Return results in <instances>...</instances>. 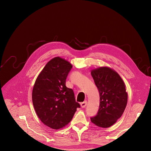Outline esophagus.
Returning <instances> with one entry per match:
<instances>
[{
    "instance_id": "1",
    "label": "esophagus",
    "mask_w": 151,
    "mask_h": 151,
    "mask_svg": "<svg viewBox=\"0 0 151 151\" xmlns=\"http://www.w3.org/2000/svg\"><path fill=\"white\" fill-rule=\"evenodd\" d=\"M86 105H87V101L86 100V101H83V102L81 103V106L82 108H85L86 106Z\"/></svg>"
}]
</instances>
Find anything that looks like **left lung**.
Here are the masks:
<instances>
[{
  "instance_id": "8db88e82",
  "label": "left lung",
  "mask_w": 151,
  "mask_h": 151,
  "mask_svg": "<svg viewBox=\"0 0 151 151\" xmlns=\"http://www.w3.org/2000/svg\"><path fill=\"white\" fill-rule=\"evenodd\" d=\"M91 75L100 93L97 114L91 122L101 128H108L119 119L127 104L125 84L116 71L108 67H100L91 70Z\"/></svg>"
}]
</instances>
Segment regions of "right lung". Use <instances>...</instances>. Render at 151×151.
Masks as SVG:
<instances>
[{
    "label": "right lung",
    "mask_w": 151,
    "mask_h": 151,
    "mask_svg": "<svg viewBox=\"0 0 151 151\" xmlns=\"http://www.w3.org/2000/svg\"><path fill=\"white\" fill-rule=\"evenodd\" d=\"M72 65L55 57L47 62L37 76L32 93L35 112L40 121L51 129L65 127L80 105L76 102L73 91L65 86Z\"/></svg>",
    "instance_id": "1"
}]
</instances>
